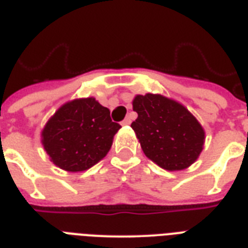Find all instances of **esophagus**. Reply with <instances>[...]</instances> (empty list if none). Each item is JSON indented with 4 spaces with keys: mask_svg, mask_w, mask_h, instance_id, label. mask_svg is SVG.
<instances>
[{
    "mask_svg": "<svg viewBox=\"0 0 248 248\" xmlns=\"http://www.w3.org/2000/svg\"><path fill=\"white\" fill-rule=\"evenodd\" d=\"M131 124V121H130V118H124V121H122V122H121V124H122V126H127V124Z\"/></svg>",
    "mask_w": 248,
    "mask_h": 248,
    "instance_id": "esophagus-1",
    "label": "esophagus"
}]
</instances>
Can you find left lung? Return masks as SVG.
I'll return each mask as SVG.
<instances>
[{
	"mask_svg": "<svg viewBox=\"0 0 248 248\" xmlns=\"http://www.w3.org/2000/svg\"><path fill=\"white\" fill-rule=\"evenodd\" d=\"M131 124L144 155L167 171H180L196 162L203 151L204 132L196 117L179 101L161 93L136 95Z\"/></svg>",
	"mask_w": 248,
	"mask_h": 248,
	"instance_id": "8db88e82",
	"label": "left lung"
}]
</instances>
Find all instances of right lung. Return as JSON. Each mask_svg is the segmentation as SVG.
Segmentation results:
<instances>
[{
    "label": "right lung",
    "mask_w": 248,
    "mask_h": 248,
    "mask_svg": "<svg viewBox=\"0 0 248 248\" xmlns=\"http://www.w3.org/2000/svg\"><path fill=\"white\" fill-rule=\"evenodd\" d=\"M120 128L95 97H81L63 104L48 118L41 143L56 167L81 172L108 155Z\"/></svg>",
    "instance_id": "add662e5"
}]
</instances>
